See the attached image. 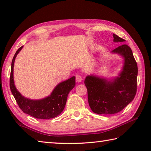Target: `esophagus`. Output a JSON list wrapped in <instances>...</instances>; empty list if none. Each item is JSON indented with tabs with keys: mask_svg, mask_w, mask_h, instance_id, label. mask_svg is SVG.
I'll list each match as a JSON object with an SVG mask.
<instances>
[{
	"mask_svg": "<svg viewBox=\"0 0 151 151\" xmlns=\"http://www.w3.org/2000/svg\"><path fill=\"white\" fill-rule=\"evenodd\" d=\"M83 80V78H82V76L81 75H76V81L77 83H81V82Z\"/></svg>",
	"mask_w": 151,
	"mask_h": 151,
	"instance_id": "obj_1",
	"label": "esophagus"
}]
</instances>
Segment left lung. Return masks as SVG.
Returning <instances> with one entry per match:
<instances>
[{
	"label": "left lung",
	"instance_id": "1",
	"mask_svg": "<svg viewBox=\"0 0 151 151\" xmlns=\"http://www.w3.org/2000/svg\"><path fill=\"white\" fill-rule=\"evenodd\" d=\"M113 38L115 42L125 41L115 34H113ZM112 52L124 58V65L119 76L106 79L91 75L85 80L89 106L98 114H112L121 111L133 100L137 93L138 67L131 48L122 45Z\"/></svg>",
	"mask_w": 151,
	"mask_h": 151
}]
</instances>
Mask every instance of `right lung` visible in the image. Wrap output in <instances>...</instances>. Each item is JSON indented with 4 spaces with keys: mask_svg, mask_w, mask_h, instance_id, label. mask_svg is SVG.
I'll return each instance as SVG.
<instances>
[{
    "mask_svg": "<svg viewBox=\"0 0 151 151\" xmlns=\"http://www.w3.org/2000/svg\"><path fill=\"white\" fill-rule=\"evenodd\" d=\"M23 47L17 50L12 60L10 88L18 105L23 112L39 119H50L57 117L63 111L68 93L75 87V76L61 82L56 86L49 96L39 100L27 99L20 94L14 85L13 68L15 58Z\"/></svg>",
    "mask_w": 151,
    "mask_h": 151,
    "instance_id": "add662e5",
    "label": "right lung"
}]
</instances>
